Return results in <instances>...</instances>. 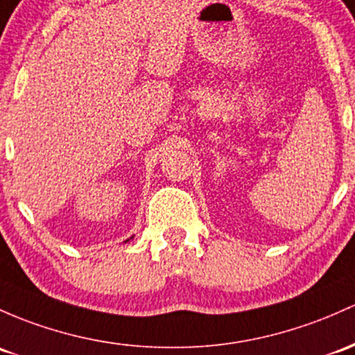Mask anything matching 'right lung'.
<instances>
[{
	"label": "right lung",
	"instance_id": "add662e5",
	"mask_svg": "<svg viewBox=\"0 0 355 355\" xmlns=\"http://www.w3.org/2000/svg\"><path fill=\"white\" fill-rule=\"evenodd\" d=\"M133 239V237H132ZM128 240H130V239H128ZM128 240H125V242H128Z\"/></svg>",
	"mask_w": 355,
	"mask_h": 355
}]
</instances>
